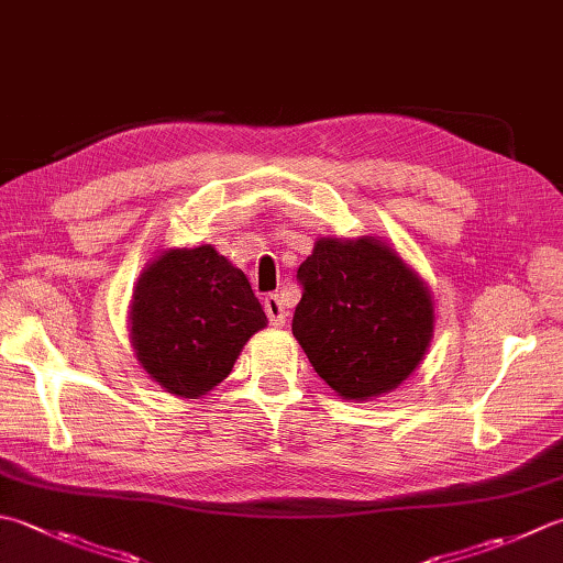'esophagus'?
<instances>
[{
  "mask_svg": "<svg viewBox=\"0 0 563 563\" xmlns=\"http://www.w3.org/2000/svg\"><path fill=\"white\" fill-rule=\"evenodd\" d=\"M263 310H266L268 322L273 327H283L285 319H288V310H285V302L280 295H268L266 300H263Z\"/></svg>",
  "mask_w": 563,
  "mask_h": 563,
  "instance_id": "1",
  "label": "esophagus"
}]
</instances>
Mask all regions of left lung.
Instances as JSON below:
<instances>
[{"label":"left lung","mask_w":563,"mask_h":563,"mask_svg":"<svg viewBox=\"0 0 563 563\" xmlns=\"http://www.w3.org/2000/svg\"><path fill=\"white\" fill-rule=\"evenodd\" d=\"M297 280L292 334L341 398H378L420 366L434 332L432 295L390 244L319 239Z\"/></svg>","instance_id":"8db88e82"}]
</instances>
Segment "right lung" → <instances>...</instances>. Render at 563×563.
Wrapping results in <instances>:
<instances>
[{
  "label": "right lung",
  "instance_id": "obj_1",
  "mask_svg": "<svg viewBox=\"0 0 563 563\" xmlns=\"http://www.w3.org/2000/svg\"><path fill=\"white\" fill-rule=\"evenodd\" d=\"M266 324L244 271L209 244L153 258L129 307L131 346L143 371L190 400L222 383L246 341Z\"/></svg>",
  "mask_w": 563,
  "mask_h": 563
}]
</instances>
